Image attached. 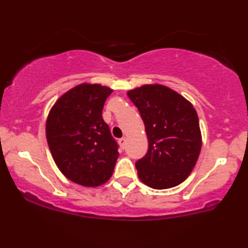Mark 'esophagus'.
<instances>
[{"label": "esophagus", "instance_id": "obj_1", "mask_svg": "<svg viewBox=\"0 0 248 248\" xmlns=\"http://www.w3.org/2000/svg\"><path fill=\"white\" fill-rule=\"evenodd\" d=\"M126 138H121L120 140H119V144H120V147L122 148V149H124V147H126Z\"/></svg>", "mask_w": 248, "mask_h": 248}]
</instances>
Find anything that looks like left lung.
<instances>
[{
    "mask_svg": "<svg viewBox=\"0 0 248 248\" xmlns=\"http://www.w3.org/2000/svg\"><path fill=\"white\" fill-rule=\"evenodd\" d=\"M127 94L138 107L148 136V152L135 163L139 178L157 190L178 186L192 171L201 153L196 109L163 85H144Z\"/></svg>",
    "mask_w": 248,
    "mask_h": 248,
    "instance_id": "8db88e82",
    "label": "left lung"
}]
</instances>
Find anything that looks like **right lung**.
Segmentation results:
<instances>
[{
    "label": "right lung",
    "mask_w": 248,
    "mask_h": 248,
    "mask_svg": "<svg viewBox=\"0 0 248 248\" xmlns=\"http://www.w3.org/2000/svg\"><path fill=\"white\" fill-rule=\"evenodd\" d=\"M113 91L99 84H81L62 94L46 120V140L65 177L84 186H99L110 178L119 144L102 119L105 101Z\"/></svg>",
    "instance_id": "1"
}]
</instances>
